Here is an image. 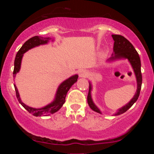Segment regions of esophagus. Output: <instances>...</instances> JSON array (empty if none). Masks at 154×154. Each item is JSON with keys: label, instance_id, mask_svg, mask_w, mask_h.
<instances>
[{"label": "esophagus", "instance_id": "esophagus-1", "mask_svg": "<svg viewBox=\"0 0 154 154\" xmlns=\"http://www.w3.org/2000/svg\"><path fill=\"white\" fill-rule=\"evenodd\" d=\"M79 74L80 77H82V78L87 77L88 75V71L87 70H85V69H81V70L79 71Z\"/></svg>", "mask_w": 154, "mask_h": 154}]
</instances>
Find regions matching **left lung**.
I'll list each match as a JSON object with an SVG mask.
<instances>
[{
    "instance_id": "left-lung-1",
    "label": "left lung",
    "mask_w": 154,
    "mask_h": 154,
    "mask_svg": "<svg viewBox=\"0 0 154 154\" xmlns=\"http://www.w3.org/2000/svg\"><path fill=\"white\" fill-rule=\"evenodd\" d=\"M112 38L113 41H114V45H113L114 54H112V57L110 58V60H116V59L121 58L128 59L130 64H131L132 68H133L134 72L136 75L137 83V90L134 97L125 106L119 109L117 113H115V115L117 116L122 114V113L127 111L134 104V103L137 100L139 96H140L141 88H142V72H141V61L140 56H139L138 52H137L135 48L132 45V43L121 35H112ZM91 84L90 83L89 92H88V103L92 110L101 113L100 109L95 106V104L92 102L91 97Z\"/></svg>"
}]
</instances>
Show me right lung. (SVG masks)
Wrapping results in <instances>:
<instances>
[{
	"label": "right lung",
	"mask_w": 154,
	"mask_h": 154,
	"mask_svg": "<svg viewBox=\"0 0 154 154\" xmlns=\"http://www.w3.org/2000/svg\"><path fill=\"white\" fill-rule=\"evenodd\" d=\"M51 40L50 38H43L41 36H38V35H35L31 38H29L28 41H26L24 43V45L22 46V48L19 50L17 53L16 54L15 60H14V67L13 71V76L15 77L16 73L19 72L21 66V62H22V59L23 57V54L25 53L29 50L31 49V48L35 47V46H38L40 45H43V44L48 43V42ZM79 75H74L73 76L69 78V79H66L64 81L61 85L59 86L57 91V94L55 96V99L52 103L50 104L47 105L45 107H43L41 109H34L31 108L26 106L24 103L22 102L21 99L20 97V94H19L16 85H14V89H15L16 92V96L17 98L19 101V102L22 105L24 108L29 111V113L34 116H48L50 114H52V113L57 112V111L60 110L61 107L63 106V104L65 102V98H66L67 92L70 89V88L74 84L75 82L77 81Z\"/></svg>",
	"instance_id": "right-lung-1"
}]
</instances>
